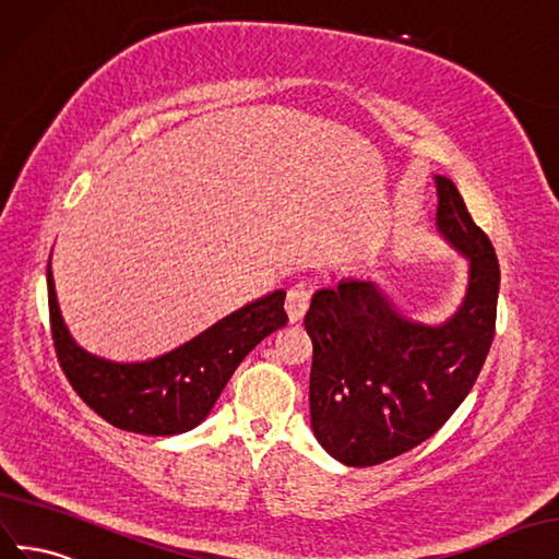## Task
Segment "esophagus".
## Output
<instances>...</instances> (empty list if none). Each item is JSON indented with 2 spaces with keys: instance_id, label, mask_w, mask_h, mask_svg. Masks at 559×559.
I'll return each instance as SVG.
<instances>
[{
  "instance_id": "1",
  "label": "esophagus",
  "mask_w": 559,
  "mask_h": 559,
  "mask_svg": "<svg viewBox=\"0 0 559 559\" xmlns=\"http://www.w3.org/2000/svg\"><path fill=\"white\" fill-rule=\"evenodd\" d=\"M309 299H311L309 290L301 288V285L288 290V299H285V311H288L290 323H299L301 318H305V313L309 309Z\"/></svg>"
}]
</instances>
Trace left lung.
Wrapping results in <instances>:
<instances>
[{
    "instance_id": "obj_1",
    "label": "left lung",
    "mask_w": 559,
    "mask_h": 559,
    "mask_svg": "<svg viewBox=\"0 0 559 559\" xmlns=\"http://www.w3.org/2000/svg\"><path fill=\"white\" fill-rule=\"evenodd\" d=\"M440 236L468 260L459 309L442 323L403 316L374 281L318 290L305 316L313 342L311 428L346 466H374L428 440L471 393L497 325L499 260L456 185L436 175Z\"/></svg>"
}]
</instances>
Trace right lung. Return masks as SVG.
Segmentation results:
<instances>
[{
	"label": "right lung",
	"instance_id": "1",
	"mask_svg": "<svg viewBox=\"0 0 559 559\" xmlns=\"http://www.w3.org/2000/svg\"><path fill=\"white\" fill-rule=\"evenodd\" d=\"M46 285L56 354L72 389L105 421L140 436H180L205 421L241 360L288 323L285 290H274L162 356L121 362L91 354L72 337L58 307L51 260Z\"/></svg>",
	"mask_w": 559,
	"mask_h": 559
}]
</instances>
